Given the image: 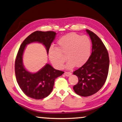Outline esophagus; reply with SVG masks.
<instances>
[{
	"instance_id": "obj_1",
	"label": "esophagus",
	"mask_w": 122,
	"mask_h": 122,
	"mask_svg": "<svg viewBox=\"0 0 122 122\" xmlns=\"http://www.w3.org/2000/svg\"><path fill=\"white\" fill-rule=\"evenodd\" d=\"M64 74L66 76H67V77H68V76L71 75V73L70 72H65Z\"/></svg>"
}]
</instances>
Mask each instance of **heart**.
Masks as SVG:
<instances>
[{
	"label": "heart",
	"mask_w": 122,
	"mask_h": 122,
	"mask_svg": "<svg viewBox=\"0 0 122 122\" xmlns=\"http://www.w3.org/2000/svg\"><path fill=\"white\" fill-rule=\"evenodd\" d=\"M59 47L50 46L48 50V57L56 68L61 69L66 59L68 61L67 67L72 68L74 65L81 67L86 62L91 54L92 43L86 36L71 33L58 40Z\"/></svg>",
	"instance_id": "heart-1"
}]
</instances>
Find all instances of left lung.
Here are the masks:
<instances>
[{"instance_id": "obj_1", "label": "left lung", "mask_w": 122, "mask_h": 122, "mask_svg": "<svg viewBox=\"0 0 122 122\" xmlns=\"http://www.w3.org/2000/svg\"><path fill=\"white\" fill-rule=\"evenodd\" d=\"M92 41V52L84 65L73 72L78 82L73 86L78 95L89 96L97 92L104 85L107 77L110 60L107 49L99 37L86 30Z\"/></svg>"}]
</instances>
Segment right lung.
I'll return each mask as SVG.
<instances>
[{
    "mask_svg": "<svg viewBox=\"0 0 122 122\" xmlns=\"http://www.w3.org/2000/svg\"><path fill=\"white\" fill-rule=\"evenodd\" d=\"M56 33L53 31H36L28 36L21 44L15 63L16 80L20 88L25 95L32 99L39 100L48 96L52 92L56 78L64 72L54 69L47 64L41 70L32 73L25 68L23 65V54L26 46L31 43H42L48 50L55 39Z\"/></svg>",
    "mask_w": 122,
    "mask_h": 122,
    "instance_id": "add662e5",
    "label": "right lung"
}]
</instances>
